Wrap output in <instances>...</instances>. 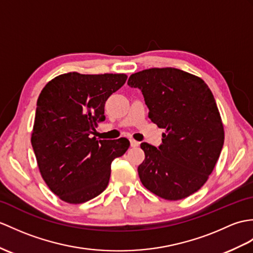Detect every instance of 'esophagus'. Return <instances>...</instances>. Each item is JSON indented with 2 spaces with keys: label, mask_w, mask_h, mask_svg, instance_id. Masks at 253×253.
Listing matches in <instances>:
<instances>
[{
  "label": "esophagus",
  "mask_w": 253,
  "mask_h": 253,
  "mask_svg": "<svg viewBox=\"0 0 253 253\" xmlns=\"http://www.w3.org/2000/svg\"><path fill=\"white\" fill-rule=\"evenodd\" d=\"M130 145L132 146V148H136V146L139 145V142L134 139H130Z\"/></svg>",
  "instance_id": "1"
}]
</instances>
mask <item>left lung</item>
<instances>
[{
	"label": "left lung",
	"instance_id": "1",
	"mask_svg": "<svg viewBox=\"0 0 253 253\" xmlns=\"http://www.w3.org/2000/svg\"><path fill=\"white\" fill-rule=\"evenodd\" d=\"M149 108V119L163 133L155 148L141 143L145 160L138 167L142 184L155 195L178 201L206 183L224 143L214 97L197 76L174 68H153L129 76Z\"/></svg>",
	"mask_w": 253,
	"mask_h": 253
}]
</instances>
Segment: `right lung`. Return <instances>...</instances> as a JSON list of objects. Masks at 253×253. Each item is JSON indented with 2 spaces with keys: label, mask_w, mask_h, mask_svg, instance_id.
I'll list each match as a JSON object with an SVG mask.
<instances>
[{
  "label": "right lung",
  "mask_w": 253,
  "mask_h": 253,
  "mask_svg": "<svg viewBox=\"0 0 253 253\" xmlns=\"http://www.w3.org/2000/svg\"><path fill=\"white\" fill-rule=\"evenodd\" d=\"M126 80L125 74L70 72L41 91L31 143L44 181L62 201L82 204L101 194L111 164L130 145L126 138H90L105 120V101Z\"/></svg>",
  "instance_id": "1"
}]
</instances>
